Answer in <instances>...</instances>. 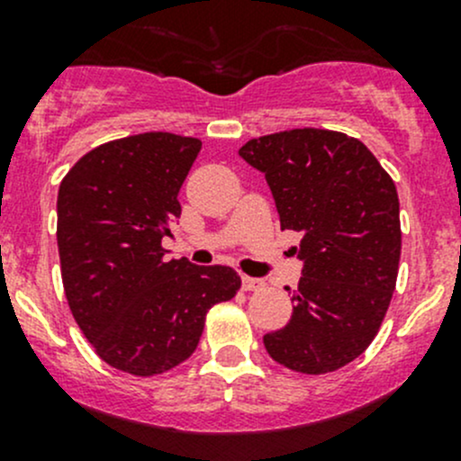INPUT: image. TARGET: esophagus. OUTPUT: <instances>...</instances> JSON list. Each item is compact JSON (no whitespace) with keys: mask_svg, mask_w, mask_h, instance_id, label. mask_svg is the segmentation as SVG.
I'll use <instances>...</instances> for the list:
<instances>
[{"mask_svg":"<svg viewBox=\"0 0 461 461\" xmlns=\"http://www.w3.org/2000/svg\"><path fill=\"white\" fill-rule=\"evenodd\" d=\"M240 281H243V290H245V292L260 290V287L265 285V283L260 281V278H254V276H243V278H240Z\"/></svg>","mask_w":461,"mask_h":461,"instance_id":"34e87169","label":"esophagus"}]
</instances>
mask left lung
<instances>
[{"label":"left lung","mask_w":461,"mask_h":461,"mask_svg":"<svg viewBox=\"0 0 461 461\" xmlns=\"http://www.w3.org/2000/svg\"><path fill=\"white\" fill-rule=\"evenodd\" d=\"M239 153L265 174L281 230L301 234L292 319L265 334V350L294 373H334L373 343L388 312L402 257L397 187L373 151L341 131L269 133Z\"/></svg>","instance_id":"obj_1"}]
</instances>
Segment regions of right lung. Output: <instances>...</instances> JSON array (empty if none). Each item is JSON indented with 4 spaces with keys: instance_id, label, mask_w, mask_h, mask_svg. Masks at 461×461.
I'll return each mask as SVG.
<instances>
[{
    "instance_id": "obj_1",
    "label": "right lung",
    "mask_w": 461,
    "mask_h": 461,
    "mask_svg": "<svg viewBox=\"0 0 461 461\" xmlns=\"http://www.w3.org/2000/svg\"><path fill=\"white\" fill-rule=\"evenodd\" d=\"M198 138L149 131L100 144L58 192V249L73 319L93 350L136 376L162 375L194 355L209 308L234 299L225 265L165 260L178 192Z\"/></svg>"
}]
</instances>
